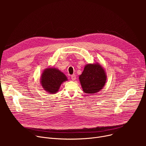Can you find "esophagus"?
Listing matches in <instances>:
<instances>
[{
  "instance_id": "34e87169",
  "label": "esophagus",
  "mask_w": 146,
  "mask_h": 146,
  "mask_svg": "<svg viewBox=\"0 0 146 146\" xmlns=\"http://www.w3.org/2000/svg\"><path fill=\"white\" fill-rule=\"evenodd\" d=\"M71 78H72V80L73 81H74V80H76V75H75V74H73V75H72V76H71Z\"/></svg>"
}]
</instances>
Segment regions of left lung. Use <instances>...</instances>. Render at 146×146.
Segmentation results:
<instances>
[{
  "label": "left lung",
  "instance_id": "left-lung-1",
  "mask_svg": "<svg viewBox=\"0 0 146 146\" xmlns=\"http://www.w3.org/2000/svg\"><path fill=\"white\" fill-rule=\"evenodd\" d=\"M78 78L82 91L86 94H93L103 88L106 84L107 76L105 69L96 62L85 65Z\"/></svg>",
  "mask_w": 146,
  "mask_h": 146
}]
</instances>
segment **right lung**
<instances>
[{
    "label": "right lung",
    "instance_id": "add662e5",
    "mask_svg": "<svg viewBox=\"0 0 146 146\" xmlns=\"http://www.w3.org/2000/svg\"><path fill=\"white\" fill-rule=\"evenodd\" d=\"M66 75L58 69L48 68L45 69L40 78V84L43 90L50 94H54L59 91L62 83L68 81Z\"/></svg>",
    "mask_w": 146,
    "mask_h": 146
}]
</instances>
